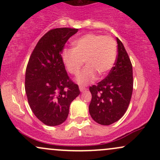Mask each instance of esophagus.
<instances>
[{"label": "esophagus", "instance_id": "1", "mask_svg": "<svg viewBox=\"0 0 160 160\" xmlns=\"http://www.w3.org/2000/svg\"><path fill=\"white\" fill-rule=\"evenodd\" d=\"M79 89H80V92H84L86 90V87L85 86H79Z\"/></svg>", "mask_w": 160, "mask_h": 160}]
</instances>
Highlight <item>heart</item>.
<instances>
[{
	"instance_id": "1",
	"label": "heart",
	"mask_w": 160,
	"mask_h": 160,
	"mask_svg": "<svg viewBox=\"0 0 160 160\" xmlns=\"http://www.w3.org/2000/svg\"><path fill=\"white\" fill-rule=\"evenodd\" d=\"M62 60L71 74L77 75L85 62L86 67L78 76V82L86 84L108 74L116 60V45L113 40L107 36L88 34L74 43V49H65Z\"/></svg>"
}]
</instances>
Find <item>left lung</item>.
Segmentation results:
<instances>
[{"instance_id": "1", "label": "left lung", "mask_w": 160, "mask_h": 160, "mask_svg": "<svg viewBox=\"0 0 160 160\" xmlns=\"http://www.w3.org/2000/svg\"><path fill=\"white\" fill-rule=\"evenodd\" d=\"M118 54L114 66L104 80L89 87V111L95 122L108 126L127 111L133 90L132 65L123 44L117 38Z\"/></svg>"}]
</instances>
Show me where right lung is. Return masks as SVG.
Returning a JSON list of instances; mask_svg holds the SVG:
<instances>
[{"instance_id":"obj_1","label":"right lung","mask_w":160,"mask_h":160,"mask_svg":"<svg viewBox=\"0 0 160 160\" xmlns=\"http://www.w3.org/2000/svg\"><path fill=\"white\" fill-rule=\"evenodd\" d=\"M78 32L70 28L49 30L37 43L28 62V102L34 115L47 126L65 122L70 104L80 95L78 85L70 79L62 60L66 42Z\"/></svg>"}]
</instances>
